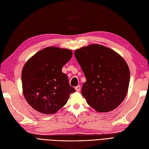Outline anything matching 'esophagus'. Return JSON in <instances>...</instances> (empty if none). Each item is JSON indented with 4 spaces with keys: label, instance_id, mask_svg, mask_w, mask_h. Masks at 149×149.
<instances>
[{
    "label": "esophagus",
    "instance_id": "esophagus-1",
    "mask_svg": "<svg viewBox=\"0 0 149 149\" xmlns=\"http://www.w3.org/2000/svg\"><path fill=\"white\" fill-rule=\"evenodd\" d=\"M80 89H81V86H79V85L75 87V90H76V91H80Z\"/></svg>",
    "mask_w": 149,
    "mask_h": 149
}]
</instances>
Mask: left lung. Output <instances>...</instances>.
I'll return each mask as SVG.
<instances>
[{"label":"left lung","instance_id":"8db88e82","mask_svg":"<svg viewBox=\"0 0 149 149\" xmlns=\"http://www.w3.org/2000/svg\"><path fill=\"white\" fill-rule=\"evenodd\" d=\"M86 81L81 94L87 103L98 112L117 108L126 97L130 70L125 59L113 49L93 44L74 51Z\"/></svg>","mask_w":149,"mask_h":149}]
</instances>
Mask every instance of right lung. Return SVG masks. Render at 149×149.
Returning <instances> with one entry per match:
<instances>
[{
    "instance_id": "add662e5",
    "label": "right lung",
    "mask_w": 149,
    "mask_h": 149,
    "mask_svg": "<svg viewBox=\"0 0 149 149\" xmlns=\"http://www.w3.org/2000/svg\"><path fill=\"white\" fill-rule=\"evenodd\" d=\"M72 56L70 49L49 46L38 51L25 63L21 75L22 92L34 110L46 115L55 113L75 92L62 72Z\"/></svg>"
}]
</instances>
